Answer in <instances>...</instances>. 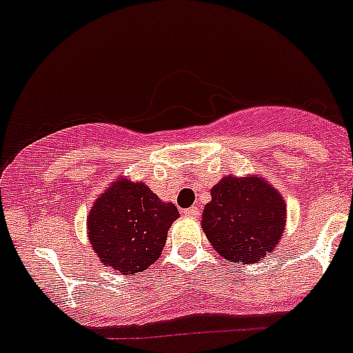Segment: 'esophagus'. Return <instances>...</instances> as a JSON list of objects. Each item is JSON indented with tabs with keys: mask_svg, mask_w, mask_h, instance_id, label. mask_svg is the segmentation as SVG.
Masks as SVG:
<instances>
[{
	"mask_svg": "<svg viewBox=\"0 0 353 353\" xmlns=\"http://www.w3.org/2000/svg\"><path fill=\"white\" fill-rule=\"evenodd\" d=\"M183 214H187V216H199V208H196V206H192V208H189V210H183Z\"/></svg>",
	"mask_w": 353,
	"mask_h": 353,
	"instance_id": "1",
	"label": "esophagus"
}]
</instances>
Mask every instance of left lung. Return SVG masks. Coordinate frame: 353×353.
Masks as SVG:
<instances>
[{"label": "left lung", "mask_w": 353, "mask_h": 353, "mask_svg": "<svg viewBox=\"0 0 353 353\" xmlns=\"http://www.w3.org/2000/svg\"><path fill=\"white\" fill-rule=\"evenodd\" d=\"M286 218V201L263 176L225 174L211 187L201 227L223 260L251 265L277 248Z\"/></svg>", "instance_id": "left-lung-1"}]
</instances>
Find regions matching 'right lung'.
<instances>
[{
    "label": "right lung",
    "instance_id": "1",
    "mask_svg": "<svg viewBox=\"0 0 353 353\" xmlns=\"http://www.w3.org/2000/svg\"><path fill=\"white\" fill-rule=\"evenodd\" d=\"M180 216L143 182L119 179L100 194L86 218V234L100 263L117 275H135L163 253L168 230Z\"/></svg>",
    "mask_w": 353,
    "mask_h": 353
}]
</instances>
